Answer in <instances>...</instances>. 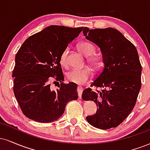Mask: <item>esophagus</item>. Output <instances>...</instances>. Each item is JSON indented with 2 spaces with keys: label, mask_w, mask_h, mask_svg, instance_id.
<instances>
[{
  "label": "esophagus",
  "mask_w": 150,
  "mask_h": 150,
  "mask_svg": "<svg viewBox=\"0 0 150 150\" xmlns=\"http://www.w3.org/2000/svg\"><path fill=\"white\" fill-rule=\"evenodd\" d=\"M77 93H78V96H79V98L81 99V97H82V92H83V89H82V87H81V86H78L77 88Z\"/></svg>",
  "instance_id": "1"
}]
</instances>
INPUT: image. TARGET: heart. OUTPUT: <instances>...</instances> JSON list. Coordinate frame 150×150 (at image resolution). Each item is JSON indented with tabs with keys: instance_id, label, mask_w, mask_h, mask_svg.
Wrapping results in <instances>:
<instances>
[{
	"instance_id": "heart-1",
	"label": "heart",
	"mask_w": 150,
	"mask_h": 150,
	"mask_svg": "<svg viewBox=\"0 0 150 150\" xmlns=\"http://www.w3.org/2000/svg\"><path fill=\"white\" fill-rule=\"evenodd\" d=\"M78 49L85 56H89L88 62L94 68L99 69L102 65L101 58L97 55L94 54L95 52V46L92 43L88 42H82L79 44ZM68 49H65L61 53L60 56V63L63 67H67L68 65ZM92 72L90 68L85 67L79 69H73L66 74V78L68 81L76 84H84L92 77Z\"/></svg>"
}]
</instances>
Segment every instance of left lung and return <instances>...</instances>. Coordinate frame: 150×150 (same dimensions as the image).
<instances>
[{
  "label": "left lung",
  "mask_w": 150,
  "mask_h": 150,
  "mask_svg": "<svg viewBox=\"0 0 150 150\" xmlns=\"http://www.w3.org/2000/svg\"><path fill=\"white\" fill-rule=\"evenodd\" d=\"M83 34L100 48L103 68L91 87L85 89L83 100H92L98 109L87 120L95 128L106 130L118 126L131 113L141 88V66L135 46L119 31L108 27L89 30Z\"/></svg>",
  "instance_id": "obj_1"
}]
</instances>
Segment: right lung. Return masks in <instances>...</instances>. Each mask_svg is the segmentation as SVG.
Wrapping results in <instances>:
<instances>
[{
  "instance_id": "obj_1",
  "label": "right lung",
  "mask_w": 150,
  "mask_h": 150,
  "mask_svg": "<svg viewBox=\"0 0 150 150\" xmlns=\"http://www.w3.org/2000/svg\"><path fill=\"white\" fill-rule=\"evenodd\" d=\"M83 29L49 26L27 38L18 50L12 75L13 92L26 117L39 123H51L62 116L69 101L77 99L76 84L63 83L59 59ZM53 79L54 83H59L56 91L50 85Z\"/></svg>"
}]
</instances>
